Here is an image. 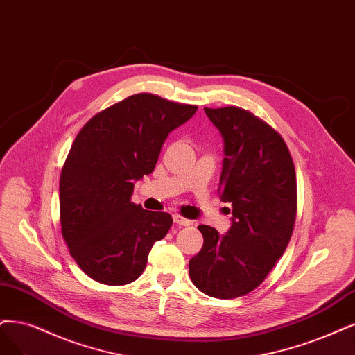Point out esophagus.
I'll use <instances>...</instances> for the list:
<instances>
[{"mask_svg": "<svg viewBox=\"0 0 355 355\" xmlns=\"http://www.w3.org/2000/svg\"><path fill=\"white\" fill-rule=\"evenodd\" d=\"M174 222L177 225H180V227H190L191 225V220L190 219H186L184 216H181V215H178V214H174Z\"/></svg>", "mask_w": 355, "mask_h": 355, "instance_id": "obj_1", "label": "esophagus"}]
</instances>
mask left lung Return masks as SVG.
Segmentation results:
<instances>
[{
  "mask_svg": "<svg viewBox=\"0 0 355 355\" xmlns=\"http://www.w3.org/2000/svg\"><path fill=\"white\" fill-rule=\"evenodd\" d=\"M224 139L219 194L231 203L225 235L199 225L202 250L190 259L193 284L206 295L237 298L252 293L284 254L297 215V178L281 135L239 107L205 108Z\"/></svg>",
  "mask_w": 355,
  "mask_h": 355,
  "instance_id": "left-lung-1",
  "label": "left lung"
}]
</instances>
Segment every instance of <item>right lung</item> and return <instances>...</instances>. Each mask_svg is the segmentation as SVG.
<instances>
[{
	"label": "right lung",
	"mask_w": 355,
	"mask_h": 355,
	"mask_svg": "<svg viewBox=\"0 0 355 355\" xmlns=\"http://www.w3.org/2000/svg\"><path fill=\"white\" fill-rule=\"evenodd\" d=\"M198 111L152 94H137L94 115L78 131L60 178L62 239L96 282L136 281L150 248L173 225L166 212L131 202L135 181L150 174L174 128Z\"/></svg>",
	"instance_id": "1"
}]
</instances>
